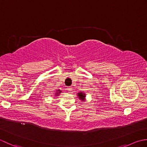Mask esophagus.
Returning <instances> with one entry per match:
<instances>
[{
    "label": "esophagus",
    "instance_id": "34e87169",
    "mask_svg": "<svg viewBox=\"0 0 147 147\" xmlns=\"http://www.w3.org/2000/svg\"><path fill=\"white\" fill-rule=\"evenodd\" d=\"M67 90H69V91H71V90H72V87H71V86H67Z\"/></svg>",
    "mask_w": 147,
    "mask_h": 147
}]
</instances>
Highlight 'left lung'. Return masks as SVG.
I'll return each instance as SVG.
<instances>
[{
    "mask_svg": "<svg viewBox=\"0 0 147 147\" xmlns=\"http://www.w3.org/2000/svg\"><path fill=\"white\" fill-rule=\"evenodd\" d=\"M78 96H79V98L81 99V100H84V98H85V94H84V93H82V92L81 93H78Z\"/></svg>",
    "mask_w": 147,
    "mask_h": 147,
    "instance_id": "8db88e82",
    "label": "left lung"
}]
</instances>
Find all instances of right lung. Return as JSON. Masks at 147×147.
Masks as SVG:
<instances>
[{"label": "right lung", "mask_w": 147, "mask_h": 147, "mask_svg": "<svg viewBox=\"0 0 147 147\" xmlns=\"http://www.w3.org/2000/svg\"><path fill=\"white\" fill-rule=\"evenodd\" d=\"M59 93H61V91H60V92H59ZM56 95H57V94H56Z\"/></svg>", "instance_id": "obj_1"}]
</instances>
